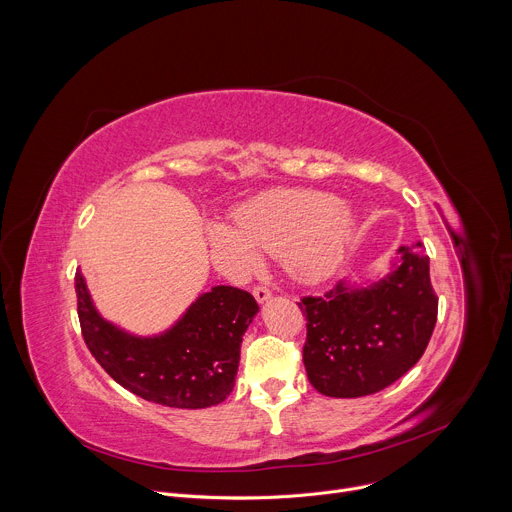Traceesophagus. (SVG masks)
<instances>
[{
	"instance_id": "obj_1",
	"label": "esophagus",
	"mask_w": 512,
	"mask_h": 512,
	"mask_svg": "<svg viewBox=\"0 0 512 512\" xmlns=\"http://www.w3.org/2000/svg\"><path fill=\"white\" fill-rule=\"evenodd\" d=\"M253 296H255V300L259 304H263V302H267L271 298V291L267 287H263V285H257V287H253Z\"/></svg>"
}]
</instances>
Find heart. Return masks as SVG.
<instances>
[{"label":"heart","mask_w":512,"mask_h":512,"mask_svg":"<svg viewBox=\"0 0 512 512\" xmlns=\"http://www.w3.org/2000/svg\"><path fill=\"white\" fill-rule=\"evenodd\" d=\"M356 229L352 210L330 192L279 188L235 212V227L210 223L212 249L235 269L251 271L260 253L281 255L291 277L320 281L344 259Z\"/></svg>","instance_id":"b5f03b06"}]
</instances>
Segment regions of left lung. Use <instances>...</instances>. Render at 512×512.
<instances>
[{
	"label": "left lung",
	"mask_w": 512,
	"mask_h": 512,
	"mask_svg": "<svg viewBox=\"0 0 512 512\" xmlns=\"http://www.w3.org/2000/svg\"><path fill=\"white\" fill-rule=\"evenodd\" d=\"M371 283L338 281L298 306L308 320L306 373L326 397L354 399L383 391L421 358L437 320L429 257L417 241Z\"/></svg>",
	"instance_id": "obj_1"
}]
</instances>
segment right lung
I'll use <instances>...</instances> for the list:
<instances>
[{
    "mask_svg": "<svg viewBox=\"0 0 512 512\" xmlns=\"http://www.w3.org/2000/svg\"><path fill=\"white\" fill-rule=\"evenodd\" d=\"M75 289L83 338L123 389L176 409H204L231 395L243 334L259 312L247 291L214 285L166 332L135 336L97 312L81 271Z\"/></svg>",
    "mask_w": 512,
    "mask_h": 512,
    "instance_id": "right-lung-1",
    "label": "right lung"
}]
</instances>
